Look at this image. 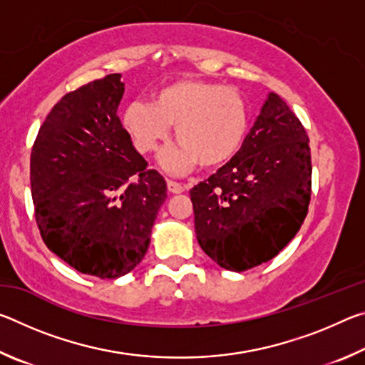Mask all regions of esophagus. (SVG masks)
I'll use <instances>...</instances> for the list:
<instances>
[{
  "mask_svg": "<svg viewBox=\"0 0 365 365\" xmlns=\"http://www.w3.org/2000/svg\"><path fill=\"white\" fill-rule=\"evenodd\" d=\"M168 190L170 191V193L178 195V193H183V191H185V187H183L182 183H177V182L168 180Z\"/></svg>",
  "mask_w": 365,
  "mask_h": 365,
  "instance_id": "esophagus-1",
  "label": "esophagus"
}]
</instances>
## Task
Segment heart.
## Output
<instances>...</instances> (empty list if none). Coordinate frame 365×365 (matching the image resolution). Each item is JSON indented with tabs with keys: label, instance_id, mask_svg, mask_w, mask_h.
<instances>
[{
	"label": "heart",
	"instance_id": "obj_1",
	"mask_svg": "<svg viewBox=\"0 0 365 365\" xmlns=\"http://www.w3.org/2000/svg\"><path fill=\"white\" fill-rule=\"evenodd\" d=\"M174 125L177 146L159 156L165 170L200 164L219 169L230 163L246 140L250 108L238 90L200 78H180L160 86L150 103L133 101L122 114V127L141 154L156 151Z\"/></svg>",
	"mask_w": 365,
	"mask_h": 365
}]
</instances>
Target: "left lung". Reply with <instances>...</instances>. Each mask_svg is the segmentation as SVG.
<instances>
[{
    "mask_svg": "<svg viewBox=\"0 0 365 365\" xmlns=\"http://www.w3.org/2000/svg\"><path fill=\"white\" fill-rule=\"evenodd\" d=\"M311 175L304 127L269 93L237 156L190 191L201 250L232 272L270 261L306 219Z\"/></svg>",
    "mask_w": 365,
    "mask_h": 365,
    "instance_id": "left-lung-1",
    "label": "left lung"
}]
</instances>
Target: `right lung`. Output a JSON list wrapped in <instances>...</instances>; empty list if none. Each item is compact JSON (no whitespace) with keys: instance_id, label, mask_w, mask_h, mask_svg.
Wrapping results in <instances>:
<instances>
[{"instance_id":"obj_1","label":"right lung","mask_w":365,"mask_h":365,"mask_svg":"<svg viewBox=\"0 0 365 365\" xmlns=\"http://www.w3.org/2000/svg\"><path fill=\"white\" fill-rule=\"evenodd\" d=\"M120 73L67 93L40 127L30 156L35 217L48 250L98 279L145 257L168 185L135 150L117 108Z\"/></svg>"}]
</instances>
